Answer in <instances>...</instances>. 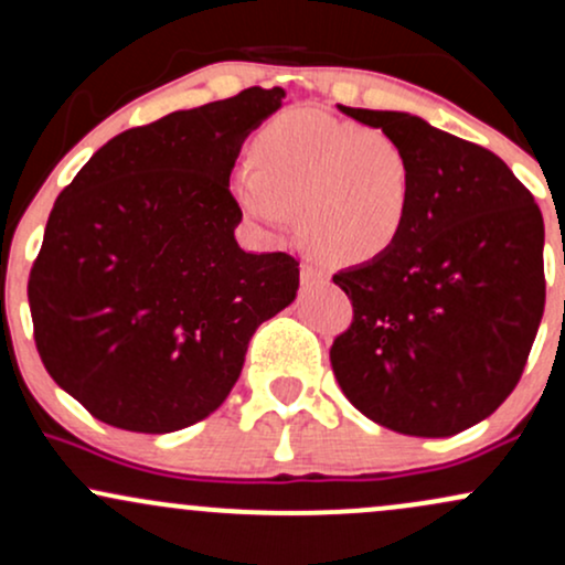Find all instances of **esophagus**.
<instances>
[{
	"mask_svg": "<svg viewBox=\"0 0 565 565\" xmlns=\"http://www.w3.org/2000/svg\"><path fill=\"white\" fill-rule=\"evenodd\" d=\"M300 281H302L305 289H310V287H321V284H327L329 276L323 274L321 268H316V265L302 263V268H300Z\"/></svg>",
	"mask_w": 565,
	"mask_h": 565,
	"instance_id": "obj_1",
	"label": "esophagus"
}]
</instances>
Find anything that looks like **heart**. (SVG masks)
<instances>
[{
  "label": "heart",
  "mask_w": 565,
  "mask_h": 565,
  "mask_svg": "<svg viewBox=\"0 0 565 565\" xmlns=\"http://www.w3.org/2000/svg\"><path fill=\"white\" fill-rule=\"evenodd\" d=\"M233 199L281 236L297 231L316 257L361 265L404 236L417 199V164L404 142L323 111L276 116L255 140V164L233 172Z\"/></svg>",
  "instance_id": "b5f03b06"
}]
</instances>
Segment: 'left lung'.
Listing matches in <instances>:
<instances>
[{"label":"left lung","instance_id":"obj_1","mask_svg":"<svg viewBox=\"0 0 565 565\" xmlns=\"http://www.w3.org/2000/svg\"><path fill=\"white\" fill-rule=\"evenodd\" d=\"M404 142L417 199L387 255L340 270L353 323L334 340L348 401L404 436L449 438L494 414L544 313V220L502 159L406 111L337 106Z\"/></svg>","mask_w":565,"mask_h":565}]
</instances>
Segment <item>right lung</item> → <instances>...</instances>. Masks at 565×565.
Returning <instances> with one entry per match:
<instances>
[{"label": "right lung", "mask_w": 565, "mask_h": 565, "mask_svg": "<svg viewBox=\"0 0 565 565\" xmlns=\"http://www.w3.org/2000/svg\"><path fill=\"white\" fill-rule=\"evenodd\" d=\"M284 89L127 129L55 201L29 278L42 364L100 423L172 433L210 417L263 321L295 302L300 263L236 242L231 170Z\"/></svg>", "instance_id": "right-lung-1"}]
</instances>
